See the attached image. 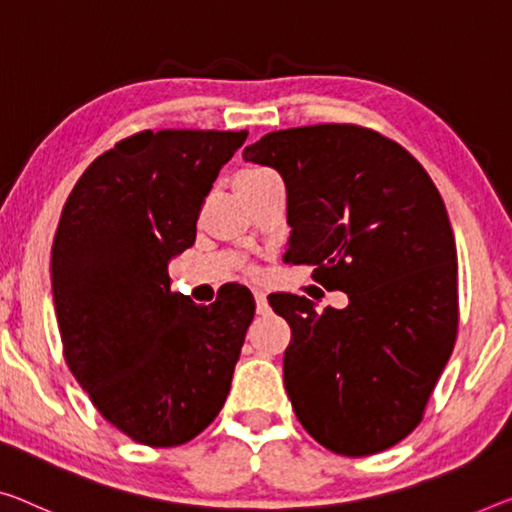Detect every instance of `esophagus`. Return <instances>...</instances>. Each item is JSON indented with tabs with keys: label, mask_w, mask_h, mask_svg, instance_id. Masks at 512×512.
<instances>
[{
	"label": "esophagus",
	"mask_w": 512,
	"mask_h": 512,
	"mask_svg": "<svg viewBox=\"0 0 512 512\" xmlns=\"http://www.w3.org/2000/svg\"><path fill=\"white\" fill-rule=\"evenodd\" d=\"M254 300H256V311L258 313L270 311V304H267V295L263 293V290H254Z\"/></svg>",
	"instance_id": "obj_1"
}]
</instances>
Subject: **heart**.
Masks as SVG:
<instances>
[{
    "label": "heart",
    "mask_w": 512,
    "mask_h": 512,
    "mask_svg": "<svg viewBox=\"0 0 512 512\" xmlns=\"http://www.w3.org/2000/svg\"><path fill=\"white\" fill-rule=\"evenodd\" d=\"M258 171H265V169H245L242 174H258Z\"/></svg>",
    "instance_id": "1"
}]
</instances>
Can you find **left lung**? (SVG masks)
I'll return each mask as SVG.
<instances>
[{
	"label": "left lung",
	"mask_w": 512,
	"mask_h": 512,
	"mask_svg": "<svg viewBox=\"0 0 512 512\" xmlns=\"http://www.w3.org/2000/svg\"><path fill=\"white\" fill-rule=\"evenodd\" d=\"M247 162L288 194L283 261L343 290L345 309L300 295L270 306L290 325L283 382L309 435L338 455H373L419 426L458 336V263L442 196L403 146L350 123L270 132Z\"/></svg>",
	"instance_id": "left-lung-1"
}]
</instances>
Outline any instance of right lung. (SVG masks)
Wrapping results in <instances>:
<instances>
[{"mask_svg": "<svg viewBox=\"0 0 512 512\" xmlns=\"http://www.w3.org/2000/svg\"><path fill=\"white\" fill-rule=\"evenodd\" d=\"M247 130H144L96 157L52 245L64 357L96 410L135 442L169 448L206 430L229 396L254 320L245 286L210 306L171 290L219 169Z\"/></svg>", "mask_w": 512, "mask_h": 512, "instance_id": "right-lung-1", "label": "right lung"}]
</instances>
